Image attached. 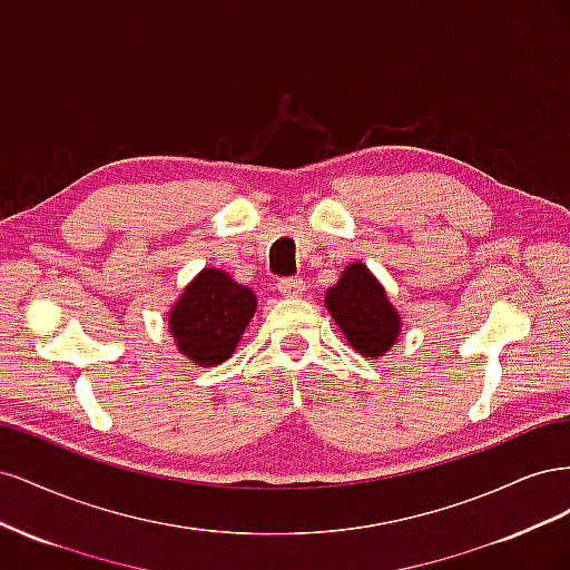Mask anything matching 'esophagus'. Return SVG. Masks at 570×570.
<instances>
[{
  "label": "esophagus",
  "instance_id": "1",
  "mask_svg": "<svg viewBox=\"0 0 570 570\" xmlns=\"http://www.w3.org/2000/svg\"><path fill=\"white\" fill-rule=\"evenodd\" d=\"M304 281L302 278H285V281H278V292L283 297L287 299H295V297H302L304 295Z\"/></svg>",
  "mask_w": 570,
  "mask_h": 570
}]
</instances>
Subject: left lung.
<instances>
[{"label":"left lung","mask_w":570,"mask_h":570,"mask_svg":"<svg viewBox=\"0 0 570 570\" xmlns=\"http://www.w3.org/2000/svg\"><path fill=\"white\" fill-rule=\"evenodd\" d=\"M325 308L350 347L366 358L385 356L402 333V316L383 283L361 262L344 266L340 281L327 287Z\"/></svg>","instance_id":"left-lung-1"}]
</instances>
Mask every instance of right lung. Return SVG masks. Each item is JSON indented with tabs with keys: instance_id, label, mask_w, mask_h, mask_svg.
<instances>
[{
	"instance_id": "right-lung-1",
	"label": "right lung",
	"mask_w": 570,
	"mask_h": 570,
	"mask_svg": "<svg viewBox=\"0 0 570 570\" xmlns=\"http://www.w3.org/2000/svg\"><path fill=\"white\" fill-rule=\"evenodd\" d=\"M256 312V295L230 278V273L206 266L185 285L168 312V331L189 364L212 368L235 354L239 337Z\"/></svg>"
}]
</instances>
